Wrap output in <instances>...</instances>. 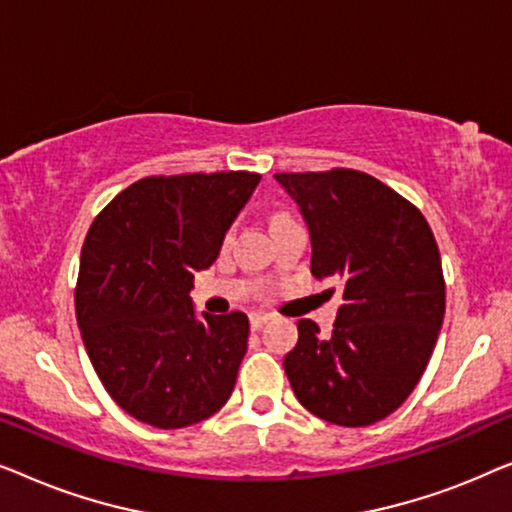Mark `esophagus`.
<instances>
[{
    "mask_svg": "<svg viewBox=\"0 0 512 512\" xmlns=\"http://www.w3.org/2000/svg\"><path fill=\"white\" fill-rule=\"evenodd\" d=\"M248 320H250V329H259L269 318H266L264 313H250Z\"/></svg>",
    "mask_w": 512,
    "mask_h": 512,
    "instance_id": "obj_1",
    "label": "esophagus"
}]
</instances>
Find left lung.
Segmentation results:
<instances>
[{
    "mask_svg": "<svg viewBox=\"0 0 512 512\" xmlns=\"http://www.w3.org/2000/svg\"><path fill=\"white\" fill-rule=\"evenodd\" d=\"M311 236V273L338 278L334 331L299 322L283 359L301 406L331 424L366 427L410 397L445 315L441 255L413 204L369 174H276Z\"/></svg>",
    "mask_w": 512,
    "mask_h": 512,
    "instance_id": "left-lung-1",
    "label": "left lung"
}]
</instances>
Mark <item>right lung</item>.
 <instances>
[{"label": "right lung", "mask_w": 512, "mask_h": 512, "mask_svg": "<svg viewBox=\"0 0 512 512\" xmlns=\"http://www.w3.org/2000/svg\"><path fill=\"white\" fill-rule=\"evenodd\" d=\"M259 174L150 176L92 222L81 250L76 320L99 380L157 429L206 420L232 397L248 350L243 313L194 311V271L253 197Z\"/></svg>", "instance_id": "1"}]
</instances>
